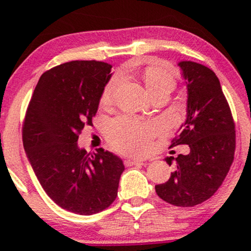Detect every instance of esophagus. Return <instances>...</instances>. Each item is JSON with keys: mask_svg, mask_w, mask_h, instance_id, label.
<instances>
[{"mask_svg": "<svg viewBox=\"0 0 251 251\" xmlns=\"http://www.w3.org/2000/svg\"><path fill=\"white\" fill-rule=\"evenodd\" d=\"M125 163L126 164V166H136V164L145 166V164H147V161H143V160H138V159H126L125 161Z\"/></svg>", "mask_w": 251, "mask_h": 251, "instance_id": "obj_1", "label": "esophagus"}]
</instances>
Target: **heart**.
<instances>
[{
  "label": "heart",
  "mask_w": 251,
  "mask_h": 251,
  "mask_svg": "<svg viewBox=\"0 0 251 251\" xmlns=\"http://www.w3.org/2000/svg\"><path fill=\"white\" fill-rule=\"evenodd\" d=\"M143 78L151 95L161 91L171 92L176 88V76L173 72L162 66H149L144 70ZM121 82L119 75L113 76L105 85L100 97L101 106H109L115 90ZM159 126L156 123L130 116H120L109 123L108 138L112 145L126 154H145L150 151L153 137Z\"/></svg>",
  "instance_id": "1"
}]
</instances>
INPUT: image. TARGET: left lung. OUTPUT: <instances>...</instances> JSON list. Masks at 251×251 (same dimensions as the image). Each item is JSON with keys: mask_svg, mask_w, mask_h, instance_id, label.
Masks as SVG:
<instances>
[{"mask_svg": "<svg viewBox=\"0 0 251 251\" xmlns=\"http://www.w3.org/2000/svg\"><path fill=\"white\" fill-rule=\"evenodd\" d=\"M187 87V116L171 147L188 145L190 153L166 157L175 170L156 185V194L176 207L200 204L221 187L234 159L235 125L218 77L210 68L180 61Z\"/></svg>", "mask_w": 251, "mask_h": 251, "instance_id": "8db88e82", "label": "left lung"}]
</instances>
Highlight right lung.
<instances>
[{
	"label": "right lung",
	"mask_w": 251,
	"mask_h": 251,
	"mask_svg": "<svg viewBox=\"0 0 251 251\" xmlns=\"http://www.w3.org/2000/svg\"><path fill=\"white\" fill-rule=\"evenodd\" d=\"M112 66L74 60L41 75L27 108L23 143L41 186L65 210L94 215L118 197L122 160L102 149L77 146L84 125H92Z\"/></svg>",
	"instance_id": "1"
}]
</instances>
